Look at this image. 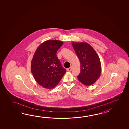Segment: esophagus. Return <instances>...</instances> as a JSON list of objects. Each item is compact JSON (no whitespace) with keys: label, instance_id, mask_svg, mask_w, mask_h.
I'll list each match as a JSON object with an SVG mask.
<instances>
[{"label":"esophagus","instance_id":"34e87169","mask_svg":"<svg viewBox=\"0 0 129 129\" xmlns=\"http://www.w3.org/2000/svg\"><path fill=\"white\" fill-rule=\"evenodd\" d=\"M71 70H72V67L71 66L70 68H69L67 69V71H71Z\"/></svg>","mask_w":129,"mask_h":129}]
</instances>
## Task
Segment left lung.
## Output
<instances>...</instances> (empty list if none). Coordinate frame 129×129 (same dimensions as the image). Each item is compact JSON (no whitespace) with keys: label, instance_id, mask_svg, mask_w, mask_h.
<instances>
[{"label":"left lung","instance_id":"left-lung-1","mask_svg":"<svg viewBox=\"0 0 129 129\" xmlns=\"http://www.w3.org/2000/svg\"><path fill=\"white\" fill-rule=\"evenodd\" d=\"M72 45L81 64L78 79L86 86L93 84L99 78L102 71L97 53L87 42H73Z\"/></svg>","mask_w":129,"mask_h":129}]
</instances>
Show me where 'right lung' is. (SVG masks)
<instances>
[{
  "label": "right lung",
  "mask_w": 129,
  "mask_h": 129,
  "mask_svg": "<svg viewBox=\"0 0 129 129\" xmlns=\"http://www.w3.org/2000/svg\"><path fill=\"white\" fill-rule=\"evenodd\" d=\"M63 41L50 40L42 43L36 50L31 64L36 82L43 88L51 89L60 81L66 72L57 56Z\"/></svg>",
  "instance_id": "right-lung-1"
}]
</instances>
